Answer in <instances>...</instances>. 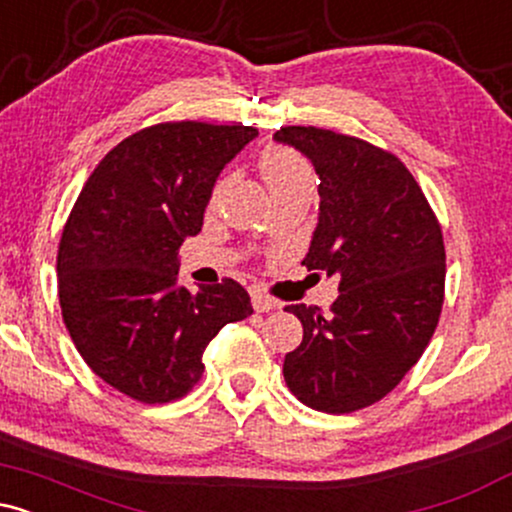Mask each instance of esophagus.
<instances>
[{"label":"esophagus","instance_id":"obj_1","mask_svg":"<svg viewBox=\"0 0 512 512\" xmlns=\"http://www.w3.org/2000/svg\"><path fill=\"white\" fill-rule=\"evenodd\" d=\"M250 296H252V308H255L257 313H269V310H274L276 305H279L274 298H269L267 293H262V291H252Z\"/></svg>","mask_w":512,"mask_h":512}]
</instances>
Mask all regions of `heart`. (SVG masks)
I'll list each match as a JSON object with an SVG mask.
<instances>
[{
    "label": "heart",
    "instance_id": "obj_1",
    "mask_svg": "<svg viewBox=\"0 0 512 512\" xmlns=\"http://www.w3.org/2000/svg\"><path fill=\"white\" fill-rule=\"evenodd\" d=\"M260 170L274 197L296 190H313L315 187L313 166L301 154L286 149V146L264 149L260 156Z\"/></svg>",
    "mask_w": 512,
    "mask_h": 512
}]
</instances>
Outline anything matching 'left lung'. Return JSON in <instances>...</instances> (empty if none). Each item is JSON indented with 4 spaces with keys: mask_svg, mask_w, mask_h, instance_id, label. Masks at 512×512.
<instances>
[{
    "mask_svg": "<svg viewBox=\"0 0 512 512\" xmlns=\"http://www.w3.org/2000/svg\"><path fill=\"white\" fill-rule=\"evenodd\" d=\"M320 175V216L303 264L339 276L330 313L286 305L303 342L284 380L305 407L351 414L399 385L431 342L445 298V245L419 182L395 154L320 127H281Z\"/></svg>",
    "mask_w": 512,
    "mask_h": 512,
    "instance_id": "obj_1",
    "label": "left lung"
}]
</instances>
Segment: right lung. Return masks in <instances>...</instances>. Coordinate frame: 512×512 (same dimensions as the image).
Here are the masks:
<instances>
[{
  "label": "right lung",
  "instance_id": "obj_1",
  "mask_svg": "<svg viewBox=\"0 0 512 512\" xmlns=\"http://www.w3.org/2000/svg\"><path fill=\"white\" fill-rule=\"evenodd\" d=\"M255 127L161 122L88 175L57 250L62 320L88 368L144 404L185 397L228 322L252 315L238 281L178 286V250L202 231L214 182Z\"/></svg>",
  "mask_w": 512,
  "mask_h": 512
}]
</instances>
